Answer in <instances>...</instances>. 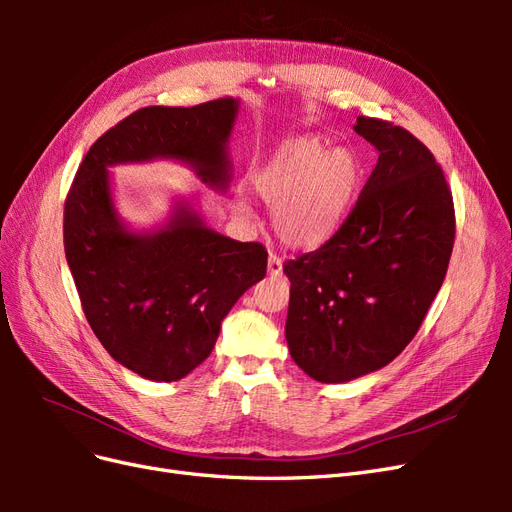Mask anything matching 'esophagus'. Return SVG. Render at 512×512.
<instances>
[{
  "instance_id": "obj_1",
  "label": "esophagus",
  "mask_w": 512,
  "mask_h": 512,
  "mask_svg": "<svg viewBox=\"0 0 512 512\" xmlns=\"http://www.w3.org/2000/svg\"><path fill=\"white\" fill-rule=\"evenodd\" d=\"M282 269H284V262H282V258L271 252V254H269V262H267V271H269V275H282Z\"/></svg>"
}]
</instances>
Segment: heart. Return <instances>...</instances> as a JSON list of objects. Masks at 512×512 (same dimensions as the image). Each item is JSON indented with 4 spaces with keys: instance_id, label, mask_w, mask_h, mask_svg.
Returning <instances> with one entry per match:
<instances>
[{
    "instance_id": "obj_1",
    "label": "heart",
    "mask_w": 512,
    "mask_h": 512,
    "mask_svg": "<svg viewBox=\"0 0 512 512\" xmlns=\"http://www.w3.org/2000/svg\"><path fill=\"white\" fill-rule=\"evenodd\" d=\"M361 188V162L350 149H331L320 138H297L277 149L254 175V190L273 207L275 235L312 250L342 228ZM241 213L250 211L239 200Z\"/></svg>"
}]
</instances>
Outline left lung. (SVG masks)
<instances>
[{
	"mask_svg": "<svg viewBox=\"0 0 512 512\" xmlns=\"http://www.w3.org/2000/svg\"><path fill=\"white\" fill-rule=\"evenodd\" d=\"M378 164L346 222L286 260L290 356L318 382H348L404 350L446 277L455 205L433 153L391 121L356 117Z\"/></svg>",
	"mask_w": 512,
	"mask_h": 512,
	"instance_id": "1",
	"label": "left lung"
}]
</instances>
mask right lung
Here are the masks:
<instances>
[{
	"label": "right lung",
	"mask_w": 512,
	"mask_h": 512,
	"mask_svg": "<svg viewBox=\"0 0 512 512\" xmlns=\"http://www.w3.org/2000/svg\"><path fill=\"white\" fill-rule=\"evenodd\" d=\"M239 102L147 106L89 147L64 207V250L91 331L117 363L175 382L211 354L220 324L267 273L260 243L228 239L177 205L158 232H130L117 215L108 166L175 158L226 190V143Z\"/></svg>",
	"instance_id": "right-lung-1"
}]
</instances>
